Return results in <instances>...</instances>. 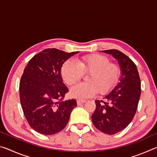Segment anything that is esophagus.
Wrapping results in <instances>:
<instances>
[{"label":"esophagus","mask_w":157,"mask_h":157,"mask_svg":"<svg viewBox=\"0 0 157 157\" xmlns=\"http://www.w3.org/2000/svg\"><path fill=\"white\" fill-rule=\"evenodd\" d=\"M86 102V100H77V104L78 105H80L82 104H83V103Z\"/></svg>","instance_id":"1"}]
</instances>
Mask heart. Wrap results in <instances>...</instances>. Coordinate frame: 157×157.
Wrapping results in <instances>:
<instances>
[{
	"label": "heart",
	"mask_w": 157,
	"mask_h": 157,
	"mask_svg": "<svg viewBox=\"0 0 157 157\" xmlns=\"http://www.w3.org/2000/svg\"><path fill=\"white\" fill-rule=\"evenodd\" d=\"M107 57L102 55H91L76 61L68 59L61 68V75L68 85H73L82 78L83 73L89 74L87 82H81L70 90L71 96L78 99H86L97 94H106L118 83L121 71L115 63H110Z\"/></svg>",
	"instance_id": "b5f03b06"
}]
</instances>
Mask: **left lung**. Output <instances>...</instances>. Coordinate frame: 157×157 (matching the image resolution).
<instances>
[{"label": "left lung", "mask_w": 157, "mask_h": 157, "mask_svg": "<svg viewBox=\"0 0 157 157\" xmlns=\"http://www.w3.org/2000/svg\"><path fill=\"white\" fill-rule=\"evenodd\" d=\"M117 59L121 71L120 82L103 100H95L96 108L91 116L96 128L114 134L128 126L134 118L140 96V79L133 61L118 50H102Z\"/></svg>", "instance_id": "obj_1"}]
</instances>
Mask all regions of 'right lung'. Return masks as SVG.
<instances>
[{"instance_id":"1","label":"right lung","mask_w":157,"mask_h":157,"mask_svg":"<svg viewBox=\"0 0 157 157\" xmlns=\"http://www.w3.org/2000/svg\"><path fill=\"white\" fill-rule=\"evenodd\" d=\"M78 52L45 49L25 66L19 84L21 107L30 127L41 134L62 131L77 106L75 99L63 100L68 89L63 83L61 68Z\"/></svg>"}]
</instances>
